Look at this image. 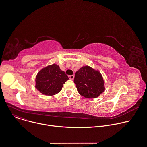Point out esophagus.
Listing matches in <instances>:
<instances>
[{"mask_svg":"<svg viewBox=\"0 0 147 147\" xmlns=\"http://www.w3.org/2000/svg\"><path fill=\"white\" fill-rule=\"evenodd\" d=\"M69 78L70 80H73L74 78V76L73 75H70V76H69Z\"/></svg>","mask_w":147,"mask_h":147,"instance_id":"esophagus-1","label":"esophagus"}]
</instances>
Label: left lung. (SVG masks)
Returning a JSON list of instances; mask_svg holds the SVG:
<instances>
[{"mask_svg":"<svg viewBox=\"0 0 147 147\" xmlns=\"http://www.w3.org/2000/svg\"><path fill=\"white\" fill-rule=\"evenodd\" d=\"M74 82L78 92L88 98H97L105 90L101 74L89 66L82 67L76 73Z\"/></svg>","mask_w":147,"mask_h":147,"instance_id":"obj_1","label":"left lung"}]
</instances>
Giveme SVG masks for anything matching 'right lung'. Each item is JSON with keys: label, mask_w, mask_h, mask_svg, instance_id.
<instances>
[{"label": "right lung", "mask_w": 147, "mask_h": 147, "mask_svg": "<svg viewBox=\"0 0 147 147\" xmlns=\"http://www.w3.org/2000/svg\"><path fill=\"white\" fill-rule=\"evenodd\" d=\"M68 76L56 64L47 66L40 70L35 78V88L42 94L53 96L59 93Z\"/></svg>", "instance_id": "add662e5"}]
</instances>
